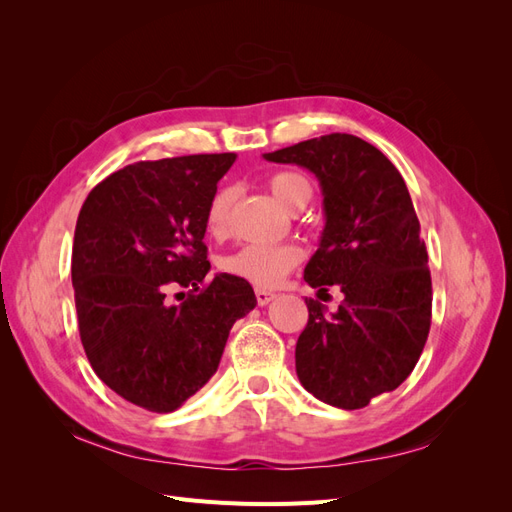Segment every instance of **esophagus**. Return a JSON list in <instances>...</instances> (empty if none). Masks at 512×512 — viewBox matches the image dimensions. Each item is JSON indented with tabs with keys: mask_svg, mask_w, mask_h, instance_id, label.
Segmentation results:
<instances>
[{
	"mask_svg": "<svg viewBox=\"0 0 512 512\" xmlns=\"http://www.w3.org/2000/svg\"><path fill=\"white\" fill-rule=\"evenodd\" d=\"M275 297H277V294L271 292V290L256 288V301H258V305H267V303H271Z\"/></svg>",
	"mask_w": 512,
	"mask_h": 512,
	"instance_id": "esophagus-1",
	"label": "esophagus"
}]
</instances>
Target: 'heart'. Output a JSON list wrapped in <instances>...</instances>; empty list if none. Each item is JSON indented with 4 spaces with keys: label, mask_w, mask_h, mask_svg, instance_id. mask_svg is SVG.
<instances>
[{
    "label": "heart",
    "mask_w": 512,
    "mask_h": 512,
    "mask_svg": "<svg viewBox=\"0 0 512 512\" xmlns=\"http://www.w3.org/2000/svg\"><path fill=\"white\" fill-rule=\"evenodd\" d=\"M267 185L271 194L275 196L288 211H301L309 200H312V183H309L303 175L292 173V170H282L267 179ZM235 188H220L215 192L207 205V228L213 235H224L230 222V211L235 205ZM301 250L292 243H280V245H260L250 243L239 247L237 252H232L222 258V269L230 275L241 277V280L250 282L260 288H273L282 284L288 271L299 265Z\"/></svg>",
    "instance_id": "obj_1"
}]
</instances>
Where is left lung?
Segmentation results:
<instances>
[{"label":"left lung","mask_w":512,"mask_h":512,"mask_svg":"<svg viewBox=\"0 0 512 512\" xmlns=\"http://www.w3.org/2000/svg\"><path fill=\"white\" fill-rule=\"evenodd\" d=\"M318 177L324 224L305 282L339 284L335 314L305 299L307 324L294 361L305 391L342 410L395 391L421 356L431 327V273L404 177L380 149L352 134H327L265 153Z\"/></svg>","instance_id":"1"}]
</instances>
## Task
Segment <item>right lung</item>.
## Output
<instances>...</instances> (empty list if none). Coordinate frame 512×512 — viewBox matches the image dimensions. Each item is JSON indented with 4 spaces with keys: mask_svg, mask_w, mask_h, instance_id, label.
Masks as SVG:
<instances>
[{
    "mask_svg": "<svg viewBox=\"0 0 512 512\" xmlns=\"http://www.w3.org/2000/svg\"><path fill=\"white\" fill-rule=\"evenodd\" d=\"M235 153L134 162L81 207L72 245L79 333L96 376L134 406L173 412L218 371L228 333L256 307L250 282L209 284L207 205ZM190 287L168 306L165 288Z\"/></svg>",
    "mask_w": 512,
    "mask_h": 512,
    "instance_id": "right-lung-1",
    "label": "right lung"
}]
</instances>
